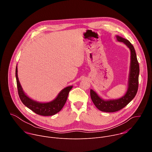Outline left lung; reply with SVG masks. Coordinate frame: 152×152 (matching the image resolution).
<instances>
[{"mask_svg": "<svg viewBox=\"0 0 152 152\" xmlns=\"http://www.w3.org/2000/svg\"><path fill=\"white\" fill-rule=\"evenodd\" d=\"M117 39L118 41L124 42L131 50V61L129 78V86L126 94L123 97L117 100L107 101L102 99L95 91L90 90L91 98L94 105L101 111L106 113H114L123 109L135 97L138 89L140 67L135 49L129 40L119 36H117Z\"/></svg>", "mask_w": 152, "mask_h": 152, "instance_id": "left-lung-1", "label": "left lung"}]
</instances>
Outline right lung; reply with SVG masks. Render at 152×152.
Instances as JSON below:
<instances>
[{
    "instance_id": "1",
    "label": "right lung",
    "mask_w": 152,
    "mask_h": 152,
    "mask_svg": "<svg viewBox=\"0 0 152 152\" xmlns=\"http://www.w3.org/2000/svg\"><path fill=\"white\" fill-rule=\"evenodd\" d=\"M15 77L19 97L22 103L37 114L43 116H50L59 112L66 103L69 93L73 86H67L63 89L53 101L49 103H39L29 98L23 92L17 76V67L15 69Z\"/></svg>"
}]
</instances>
